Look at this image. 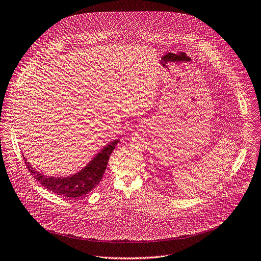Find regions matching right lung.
I'll return each mask as SVG.
<instances>
[{
	"mask_svg": "<svg viewBox=\"0 0 261 261\" xmlns=\"http://www.w3.org/2000/svg\"><path fill=\"white\" fill-rule=\"evenodd\" d=\"M118 142L119 139L110 142L83 169L66 177L44 175L33 168L25 157L24 161L31 175L45 189L68 199H76L89 194L102 180L109 157Z\"/></svg>",
	"mask_w": 261,
	"mask_h": 261,
	"instance_id": "obj_1",
	"label": "right lung"
}]
</instances>
